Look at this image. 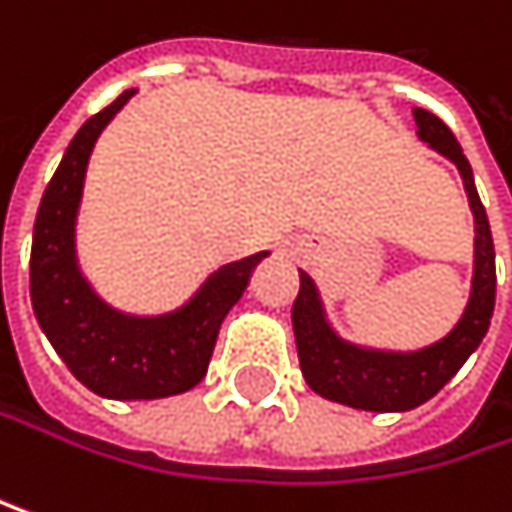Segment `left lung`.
Wrapping results in <instances>:
<instances>
[{
  "mask_svg": "<svg viewBox=\"0 0 512 512\" xmlns=\"http://www.w3.org/2000/svg\"><path fill=\"white\" fill-rule=\"evenodd\" d=\"M417 134L432 149L447 155L465 182L471 212H474V279H471V300L459 324L435 345L420 351H375L360 348L333 333L324 318V303L318 297L315 282L300 273V294L294 300V336L297 354L306 384L339 405L360 408V411H411L429 402L477 351L483 342L492 312H495V245L486 209L474 188L471 164L453 137V131L429 110L417 107Z\"/></svg>",
  "mask_w": 512,
  "mask_h": 512,
  "instance_id": "8db88e82",
  "label": "left lung"
}]
</instances>
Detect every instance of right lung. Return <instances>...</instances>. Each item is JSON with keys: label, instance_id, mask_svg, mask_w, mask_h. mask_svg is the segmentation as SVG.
I'll use <instances>...</instances> for the list:
<instances>
[{"label": "right lung", "instance_id": "right-lung-1", "mask_svg": "<svg viewBox=\"0 0 512 512\" xmlns=\"http://www.w3.org/2000/svg\"><path fill=\"white\" fill-rule=\"evenodd\" d=\"M131 95L134 89H125L80 125L47 182L32 230L29 294L44 336L83 387L104 399L146 402L179 396L203 381L221 321L267 251L221 267L170 315H122L89 288L74 251L83 176L98 134Z\"/></svg>", "mask_w": 512, "mask_h": 512}]
</instances>
